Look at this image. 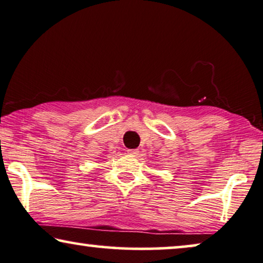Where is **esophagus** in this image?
<instances>
[{
    "mask_svg": "<svg viewBox=\"0 0 263 263\" xmlns=\"http://www.w3.org/2000/svg\"><path fill=\"white\" fill-rule=\"evenodd\" d=\"M127 152H128L129 155H132V157H138L139 153H140L139 149H128Z\"/></svg>",
    "mask_w": 263,
    "mask_h": 263,
    "instance_id": "obj_1",
    "label": "esophagus"
}]
</instances>
